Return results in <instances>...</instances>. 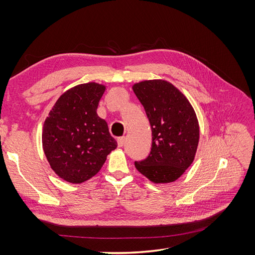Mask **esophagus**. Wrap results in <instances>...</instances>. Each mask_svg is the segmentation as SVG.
<instances>
[{"instance_id": "obj_1", "label": "esophagus", "mask_w": 255, "mask_h": 255, "mask_svg": "<svg viewBox=\"0 0 255 255\" xmlns=\"http://www.w3.org/2000/svg\"><path fill=\"white\" fill-rule=\"evenodd\" d=\"M117 142H118V146H123V144L126 142V137H119L117 139Z\"/></svg>"}]
</instances>
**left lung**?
Here are the masks:
<instances>
[{"label":"left lung","mask_w":255,"mask_h":255,"mask_svg":"<svg viewBox=\"0 0 255 255\" xmlns=\"http://www.w3.org/2000/svg\"><path fill=\"white\" fill-rule=\"evenodd\" d=\"M152 129L151 152L135 167L156 184L170 183L192 164L199 143V123L191 104L171 83L142 81L133 85Z\"/></svg>","instance_id":"left-lung-1"}]
</instances>
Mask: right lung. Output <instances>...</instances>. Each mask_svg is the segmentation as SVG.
Returning a JSON list of instances; mask_svg holds the SVG:
<instances>
[{
    "mask_svg": "<svg viewBox=\"0 0 255 255\" xmlns=\"http://www.w3.org/2000/svg\"><path fill=\"white\" fill-rule=\"evenodd\" d=\"M105 86L78 85L61 95L43 125L42 148L53 171L69 183L91 179L117 148L104 119L97 114Z\"/></svg>",
    "mask_w": 255,
    "mask_h": 255,
    "instance_id": "1",
    "label": "right lung"
}]
</instances>
